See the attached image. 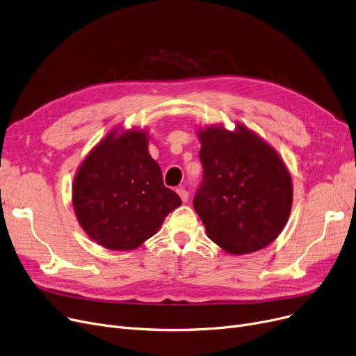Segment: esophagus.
Listing matches in <instances>:
<instances>
[{
    "instance_id": "esophagus-1",
    "label": "esophagus",
    "mask_w": 356,
    "mask_h": 356,
    "mask_svg": "<svg viewBox=\"0 0 356 356\" xmlns=\"http://www.w3.org/2000/svg\"><path fill=\"white\" fill-rule=\"evenodd\" d=\"M177 193H179V196L181 197L183 202H188V200H189V192H188L186 189H184V188H179V189H177Z\"/></svg>"
}]
</instances>
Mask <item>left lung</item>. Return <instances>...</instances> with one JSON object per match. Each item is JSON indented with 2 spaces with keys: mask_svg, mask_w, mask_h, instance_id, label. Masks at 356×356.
<instances>
[{
  "mask_svg": "<svg viewBox=\"0 0 356 356\" xmlns=\"http://www.w3.org/2000/svg\"><path fill=\"white\" fill-rule=\"evenodd\" d=\"M204 176L193 208L208 237L231 254L264 249L285 227L292 183L276 151L243 125L199 132Z\"/></svg>",
  "mask_w": 356,
  "mask_h": 356,
  "instance_id": "8db88e82",
  "label": "left lung"
}]
</instances>
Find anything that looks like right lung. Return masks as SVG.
<instances>
[{
    "label": "right lung",
    "instance_id": "right-lung-1",
    "mask_svg": "<svg viewBox=\"0 0 356 356\" xmlns=\"http://www.w3.org/2000/svg\"><path fill=\"white\" fill-rule=\"evenodd\" d=\"M115 135H107L83 161L72 204L80 225L96 243L111 250H132L157 233L181 199L164 186L145 132Z\"/></svg>",
    "mask_w": 356,
    "mask_h": 356
}]
</instances>
